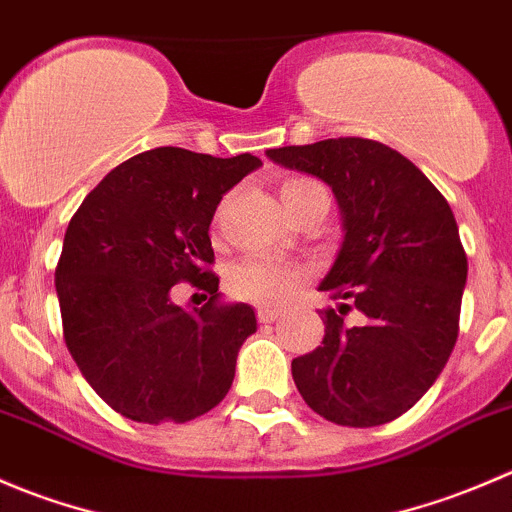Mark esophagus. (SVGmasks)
<instances>
[{"label":"esophagus","instance_id":"esophagus-1","mask_svg":"<svg viewBox=\"0 0 512 512\" xmlns=\"http://www.w3.org/2000/svg\"><path fill=\"white\" fill-rule=\"evenodd\" d=\"M278 316H281V313H278V311H271V308H258V311H256L258 323H273V321H276Z\"/></svg>","mask_w":512,"mask_h":512}]
</instances>
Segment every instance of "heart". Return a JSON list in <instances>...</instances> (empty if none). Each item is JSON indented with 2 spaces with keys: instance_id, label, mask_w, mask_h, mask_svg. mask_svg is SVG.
Segmentation results:
<instances>
[{
  "instance_id": "obj_1",
  "label": "heart",
  "mask_w": 512,
  "mask_h": 512,
  "mask_svg": "<svg viewBox=\"0 0 512 512\" xmlns=\"http://www.w3.org/2000/svg\"><path fill=\"white\" fill-rule=\"evenodd\" d=\"M281 201L291 216L311 204H328V191L323 184L308 176H291L281 184ZM308 276L306 266L293 261H278L268 256H251L231 271V293L241 301L258 306H281L296 293L303 278Z\"/></svg>"
}]
</instances>
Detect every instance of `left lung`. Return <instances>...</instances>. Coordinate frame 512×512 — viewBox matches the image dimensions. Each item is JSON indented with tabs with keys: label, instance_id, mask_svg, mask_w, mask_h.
I'll use <instances>...</instances> for the list:
<instances>
[{
	"label": "left lung",
	"instance_id": "1",
	"mask_svg": "<svg viewBox=\"0 0 512 512\" xmlns=\"http://www.w3.org/2000/svg\"><path fill=\"white\" fill-rule=\"evenodd\" d=\"M276 164L326 181L343 214V246L321 291L316 351L293 358L308 408L348 428H371L411 411L458 341L468 256L445 196L413 161L361 136L268 149ZM356 307L361 327L342 316Z\"/></svg>",
	"mask_w": 512,
	"mask_h": 512
}]
</instances>
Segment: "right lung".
<instances>
[{"instance_id":"add662e5","label":"right lung","mask_w":512,"mask_h":512,"mask_svg":"<svg viewBox=\"0 0 512 512\" xmlns=\"http://www.w3.org/2000/svg\"><path fill=\"white\" fill-rule=\"evenodd\" d=\"M261 159L179 146L131 156L69 221L54 281L64 341L96 396L136 423H186L219 406L254 308L219 303L209 226L216 206ZM176 282L210 293L186 312Z\"/></svg>"}]
</instances>
